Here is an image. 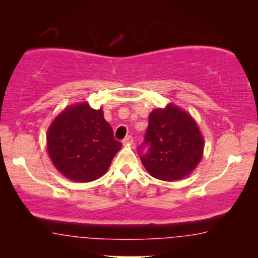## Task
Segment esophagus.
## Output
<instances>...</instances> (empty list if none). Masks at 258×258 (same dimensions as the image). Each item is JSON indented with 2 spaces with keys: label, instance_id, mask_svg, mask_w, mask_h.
Masks as SVG:
<instances>
[{
  "label": "esophagus",
  "instance_id": "obj_1",
  "mask_svg": "<svg viewBox=\"0 0 258 258\" xmlns=\"http://www.w3.org/2000/svg\"><path fill=\"white\" fill-rule=\"evenodd\" d=\"M133 143V138L131 137V135H128V137H126L124 140H123V145L124 146H131Z\"/></svg>",
  "mask_w": 258,
  "mask_h": 258
}]
</instances>
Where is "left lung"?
<instances>
[{
  "mask_svg": "<svg viewBox=\"0 0 258 258\" xmlns=\"http://www.w3.org/2000/svg\"><path fill=\"white\" fill-rule=\"evenodd\" d=\"M204 138L189 112L174 104L152 110L145 142L138 152L151 176L182 180L197 167L204 152ZM148 146L146 154L142 151Z\"/></svg>",
  "mask_w": 258,
  "mask_h": 258,
  "instance_id": "left-lung-1",
  "label": "left lung"
}]
</instances>
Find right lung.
<instances>
[{
	"mask_svg": "<svg viewBox=\"0 0 258 258\" xmlns=\"http://www.w3.org/2000/svg\"><path fill=\"white\" fill-rule=\"evenodd\" d=\"M46 142L54 167L76 182L101 177L121 148L104 119L102 108L95 110L87 102L73 104L60 112L47 130Z\"/></svg>",
	"mask_w": 258,
	"mask_h": 258,
	"instance_id": "obj_1",
	"label": "right lung"
}]
</instances>
